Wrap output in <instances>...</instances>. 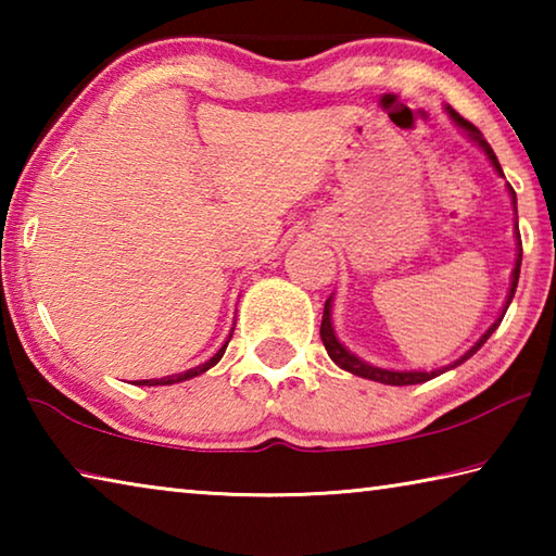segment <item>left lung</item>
Listing matches in <instances>:
<instances>
[{
  "mask_svg": "<svg viewBox=\"0 0 556 556\" xmlns=\"http://www.w3.org/2000/svg\"><path fill=\"white\" fill-rule=\"evenodd\" d=\"M446 115L451 117V122H454V125H456L460 131H464V135L470 139V142H476L478 147L483 149V154L488 156V162L493 164V168L497 172V176H503V178H505L503 168H501V162H497L495 152L491 149V144L485 142L481 131H478V127L470 125L468 119L460 117L458 112H456L454 108H448V105H446ZM507 193H510L513 208H515V215H517V195H515V191H513V186H510V184H507ZM515 240H517V255H515V267H513V275H510V289H507V296H505V306H503V312H501V316L495 318L493 326L488 328V331H485L481 338H478V341H476L473 345H470L468 351L458 357V361L448 363V365H444V368H437V370H388V368H378V365L365 363L363 357H357L355 353L348 351V348H345L341 341H338L336 328H333V318H331L333 294L326 299V304H324V321H321V341H324V345H326V353H328V357H331V361L338 365V368H343V370H348V372H353V375H357V378L375 380V382H382V384H397V388H402V384H419V382H427V380H431V378H439L441 372H446V370H451V368H456V365L466 363L468 357L473 355V353L478 351V348H481V345L488 341V338L493 336L495 328L501 326L503 316H505V312H507V306H510V301H513V296H515L517 279H520V265H522V242H520V230H517V220H515Z\"/></svg>",
  "mask_w": 556,
  "mask_h": 556,
  "instance_id": "1",
  "label": "left lung"
}]
</instances>
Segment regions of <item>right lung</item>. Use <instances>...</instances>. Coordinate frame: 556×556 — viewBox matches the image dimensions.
Returning a JSON list of instances; mask_svg holds the SVG:
<instances>
[{"instance_id": "obj_1", "label": "right lung", "mask_w": 556, "mask_h": 556, "mask_svg": "<svg viewBox=\"0 0 556 556\" xmlns=\"http://www.w3.org/2000/svg\"><path fill=\"white\" fill-rule=\"evenodd\" d=\"M235 328V326H232ZM230 338H232V333L228 336V341L223 343V348L218 353H215L211 361H205V363H201V365H195V368H191V370H186V372H178V375H166V378H159V380H137V384H149V388H154V384H174V382H184V380H191V378H195V375H203L205 370H211L215 363L220 361L223 357V353H225V348H228V343H230Z\"/></svg>"}]
</instances>
